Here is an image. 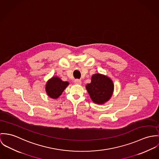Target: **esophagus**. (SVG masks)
<instances>
[{"label":"esophagus","instance_id":"esophagus-1","mask_svg":"<svg viewBox=\"0 0 159 159\" xmlns=\"http://www.w3.org/2000/svg\"><path fill=\"white\" fill-rule=\"evenodd\" d=\"M74 84H76V85H80V84H82V82H81V80H79V79H75V80H74Z\"/></svg>","mask_w":159,"mask_h":159}]
</instances>
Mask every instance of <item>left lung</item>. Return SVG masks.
I'll return each mask as SVG.
<instances>
[{
	"label": "left lung",
	"instance_id": "1",
	"mask_svg": "<svg viewBox=\"0 0 159 159\" xmlns=\"http://www.w3.org/2000/svg\"><path fill=\"white\" fill-rule=\"evenodd\" d=\"M113 87L111 80L100 74H94L91 83L86 86L92 101L99 104H102L109 100L112 95Z\"/></svg>",
	"mask_w": 159,
	"mask_h": 159
}]
</instances>
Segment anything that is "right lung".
I'll use <instances>...</instances> for the list:
<instances>
[{"mask_svg": "<svg viewBox=\"0 0 159 159\" xmlns=\"http://www.w3.org/2000/svg\"><path fill=\"white\" fill-rule=\"evenodd\" d=\"M68 85V82H63L60 78L53 77L47 82L46 91L50 98L57 99L62 94Z\"/></svg>", "mask_w": 159, "mask_h": 159, "instance_id": "obj_1", "label": "right lung"}]
</instances>
